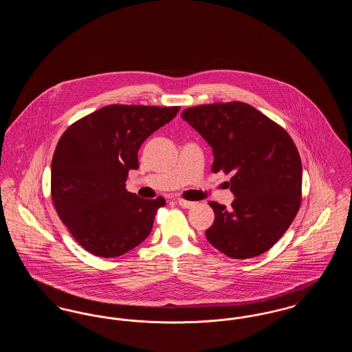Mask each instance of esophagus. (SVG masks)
I'll use <instances>...</instances> for the list:
<instances>
[{"mask_svg": "<svg viewBox=\"0 0 352 352\" xmlns=\"http://www.w3.org/2000/svg\"><path fill=\"white\" fill-rule=\"evenodd\" d=\"M177 201H178V204H179L181 207H184V208H190V207H192V206L195 204V201H186V199H182V198H179Z\"/></svg>", "mask_w": 352, "mask_h": 352, "instance_id": "obj_1", "label": "esophagus"}]
</instances>
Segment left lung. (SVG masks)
<instances>
[{
	"mask_svg": "<svg viewBox=\"0 0 352 352\" xmlns=\"http://www.w3.org/2000/svg\"><path fill=\"white\" fill-rule=\"evenodd\" d=\"M212 148V171L232 173L231 210L210 201L214 224L207 240L231 258L270 250L301 206L302 164L292 137L250 104H203L182 112Z\"/></svg>",
	"mask_w": 352,
	"mask_h": 352,
	"instance_id": "obj_1",
	"label": "left lung"
}]
</instances>
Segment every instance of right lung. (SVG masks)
<instances>
[{
  "mask_svg": "<svg viewBox=\"0 0 352 352\" xmlns=\"http://www.w3.org/2000/svg\"><path fill=\"white\" fill-rule=\"evenodd\" d=\"M179 107H102L62 134L51 162V198L69 234L85 251L112 258L141 244L153 228L162 197L126 191L137 151Z\"/></svg>",
  "mask_w": 352,
  "mask_h": 352,
  "instance_id": "obj_1",
  "label": "right lung"
}]
</instances>
